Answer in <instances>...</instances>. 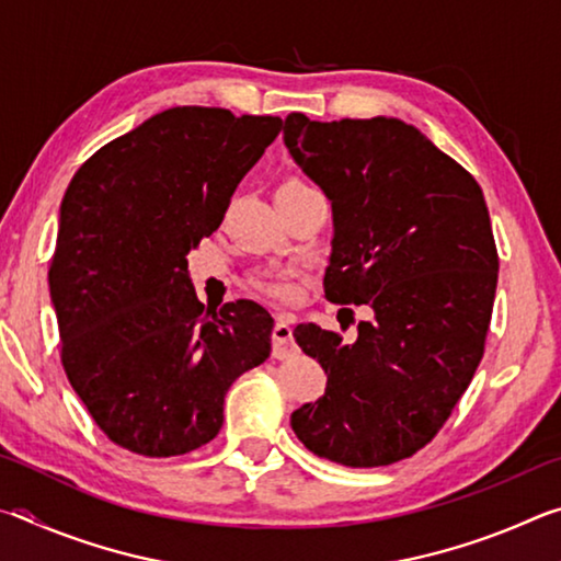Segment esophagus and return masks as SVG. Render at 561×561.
I'll return each instance as SVG.
<instances>
[{"mask_svg":"<svg viewBox=\"0 0 561 561\" xmlns=\"http://www.w3.org/2000/svg\"><path fill=\"white\" fill-rule=\"evenodd\" d=\"M294 351V336H291V317L279 314L277 324L272 329V356L284 358Z\"/></svg>","mask_w":561,"mask_h":561,"instance_id":"obj_1","label":"esophagus"}]
</instances>
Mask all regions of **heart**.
Segmentation results:
<instances>
[{
    "label": "heart",
    "instance_id": "1",
    "mask_svg": "<svg viewBox=\"0 0 561 561\" xmlns=\"http://www.w3.org/2000/svg\"><path fill=\"white\" fill-rule=\"evenodd\" d=\"M284 185H299V180H287ZM254 284H257L262 291H267L270 297H277V299H289L294 294L289 270H264L254 277Z\"/></svg>",
    "mask_w": 561,
    "mask_h": 561
}]
</instances>
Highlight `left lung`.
I'll use <instances>...</instances> for the list:
<instances>
[{"mask_svg":"<svg viewBox=\"0 0 561 561\" xmlns=\"http://www.w3.org/2000/svg\"><path fill=\"white\" fill-rule=\"evenodd\" d=\"M284 146L331 201L327 299L374 311L354 341L317 324L294 329L324 368L327 391L291 413V431L346 468L411 458L485 354L500 270L485 197L468 170L398 118L289 113Z\"/></svg>","mask_w":561,"mask_h":561,"instance_id":"1","label":"left lung"}]
</instances>
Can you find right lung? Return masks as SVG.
<instances>
[{
  "label": "right lung",
  "instance_id": "1",
  "mask_svg": "<svg viewBox=\"0 0 561 561\" xmlns=\"http://www.w3.org/2000/svg\"><path fill=\"white\" fill-rule=\"evenodd\" d=\"M277 116L178 106L96 150L61 201L49 289L61 364L108 438L185 455L222 428L225 393L267 360L274 319L197 299L187 252L220 227Z\"/></svg>",
  "mask_w": 561,
  "mask_h": 561
}]
</instances>
